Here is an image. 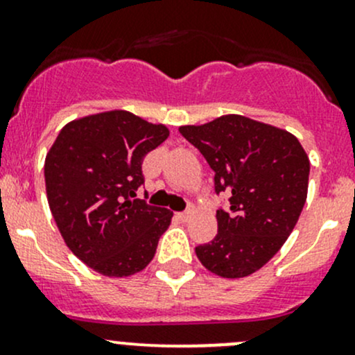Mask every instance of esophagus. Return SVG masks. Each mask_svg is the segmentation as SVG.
Returning a JSON list of instances; mask_svg holds the SVG:
<instances>
[{"label": "esophagus", "instance_id": "obj_1", "mask_svg": "<svg viewBox=\"0 0 355 355\" xmlns=\"http://www.w3.org/2000/svg\"><path fill=\"white\" fill-rule=\"evenodd\" d=\"M190 216H192V211H185V212H177V214H175V218H177L178 221L185 223V221H189Z\"/></svg>", "mask_w": 355, "mask_h": 355}]
</instances>
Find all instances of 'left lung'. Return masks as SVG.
Segmentation results:
<instances>
[{
  "instance_id": "8db88e82",
  "label": "left lung",
  "mask_w": 355,
  "mask_h": 355,
  "mask_svg": "<svg viewBox=\"0 0 355 355\" xmlns=\"http://www.w3.org/2000/svg\"><path fill=\"white\" fill-rule=\"evenodd\" d=\"M178 130L214 171L216 193L230 196V209L216 212L218 234L197 246V259L219 277H246L293 233L308 196V155L287 130L236 114Z\"/></svg>"
}]
</instances>
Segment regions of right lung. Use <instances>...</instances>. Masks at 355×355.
<instances>
[{
	"label": "right lung",
	"mask_w": 355,
	"mask_h": 355,
	"mask_svg": "<svg viewBox=\"0 0 355 355\" xmlns=\"http://www.w3.org/2000/svg\"><path fill=\"white\" fill-rule=\"evenodd\" d=\"M170 130L128 110L71 121L46 156L49 207L78 259L107 277H128L153 260L173 212L136 199L144 156Z\"/></svg>",
	"instance_id": "obj_1"
}]
</instances>
